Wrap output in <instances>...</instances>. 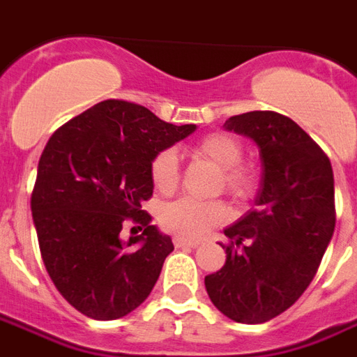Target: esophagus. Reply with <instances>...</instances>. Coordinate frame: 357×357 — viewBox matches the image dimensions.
I'll use <instances>...</instances> for the list:
<instances>
[{
	"label": "esophagus",
	"mask_w": 357,
	"mask_h": 357,
	"mask_svg": "<svg viewBox=\"0 0 357 357\" xmlns=\"http://www.w3.org/2000/svg\"><path fill=\"white\" fill-rule=\"evenodd\" d=\"M174 245H176V248H195V247H199V241L183 239V237H174Z\"/></svg>",
	"instance_id": "1"
}]
</instances>
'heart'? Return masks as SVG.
<instances>
[{
	"label": "heart",
	"mask_w": 357,
	"mask_h": 357,
	"mask_svg": "<svg viewBox=\"0 0 357 357\" xmlns=\"http://www.w3.org/2000/svg\"><path fill=\"white\" fill-rule=\"evenodd\" d=\"M199 158L208 160L220 168V187L224 185L233 197L247 199L255 193L256 176L243 166V145L233 135L224 132L208 133L193 147ZM151 178L160 193H170L179 181V162L174 149H164L153 158ZM229 218V208L222 201H197L181 197L166 202L158 210V222L168 233L183 239H197L210 229L222 225Z\"/></svg>",
	"instance_id": "obj_1"
}]
</instances>
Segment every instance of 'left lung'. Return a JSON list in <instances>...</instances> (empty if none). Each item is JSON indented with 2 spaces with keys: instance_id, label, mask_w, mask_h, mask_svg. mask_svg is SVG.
I'll return each mask as SVG.
<instances>
[{
  "instance_id": "obj_1",
  "label": "left lung",
  "mask_w": 357,
  "mask_h": 357,
  "mask_svg": "<svg viewBox=\"0 0 357 357\" xmlns=\"http://www.w3.org/2000/svg\"><path fill=\"white\" fill-rule=\"evenodd\" d=\"M260 149L255 210L225 227L224 268L204 277L212 304L237 323L273 319L312 283L335 231V178L327 155L296 122L273 110L225 120Z\"/></svg>"
}]
</instances>
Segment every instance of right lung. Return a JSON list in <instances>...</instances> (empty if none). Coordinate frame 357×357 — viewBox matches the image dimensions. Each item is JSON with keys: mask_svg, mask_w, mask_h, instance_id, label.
<instances>
[{"mask_svg": "<svg viewBox=\"0 0 357 357\" xmlns=\"http://www.w3.org/2000/svg\"><path fill=\"white\" fill-rule=\"evenodd\" d=\"M195 130L168 124L135 102L107 99L47 141L32 218L51 281L84 315L124 317L153 291L174 243L141 210L155 189L151 164ZM128 223L146 229L124 241L119 231Z\"/></svg>", "mask_w": 357, "mask_h": 357, "instance_id": "add662e5", "label": "right lung"}]
</instances>
